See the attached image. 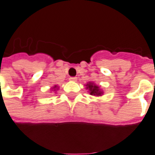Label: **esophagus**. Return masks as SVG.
I'll list each match as a JSON object with an SVG mask.
<instances>
[{"mask_svg": "<svg viewBox=\"0 0 155 155\" xmlns=\"http://www.w3.org/2000/svg\"><path fill=\"white\" fill-rule=\"evenodd\" d=\"M70 80H71V81H76V80H77V78H76V77H71V78H70Z\"/></svg>", "mask_w": 155, "mask_h": 155, "instance_id": "esophagus-1", "label": "esophagus"}]
</instances>
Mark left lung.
I'll return each instance as SVG.
<instances>
[{
  "mask_svg": "<svg viewBox=\"0 0 155 155\" xmlns=\"http://www.w3.org/2000/svg\"><path fill=\"white\" fill-rule=\"evenodd\" d=\"M86 89H88V93L94 97H101L103 95V90L101 89V87L96 84L94 82H88L85 84Z\"/></svg>",
  "mask_w": 155,
  "mask_h": 155,
  "instance_id": "8db88e82",
  "label": "left lung"
}]
</instances>
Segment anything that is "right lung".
<instances>
[{"instance_id":"1","label":"right lung","mask_w":155,"mask_h":155,"mask_svg":"<svg viewBox=\"0 0 155 155\" xmlns=\"http://www.w3.org/2000/svg\"><path fill=\"white\" fill-rule=\"evenodd\" d=\"M58 85H54V86H53V87H52L51 88V89H50V91H54V92H55V93H56L57 91L58 90Z\"/></svg>"}]
</instances>
